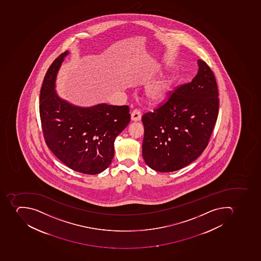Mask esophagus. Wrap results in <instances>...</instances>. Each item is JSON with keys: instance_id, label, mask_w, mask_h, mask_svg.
I'll use <instances>...</instances> for the list:
<instances>
[{"instance_id": "obj_1", "label": "esophagus", "mask_w": 261, "mask_h": 261, "mask_svg": "<svg viewBox=\"0 0 261 261\" xmlns=\"http://www.w3.org/2000/svg\"><path fill=\"white\" fill-rule=\"evenodd\" d=\"M141 113H140V110H138V109H135L132 113V120L134 121H139L141 120Z\"/></svg>"}]
</instances>
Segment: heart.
Segmentation results:
<instances>
[{"mask_svg": "<svg viewBox=\"0 0 261 261\" xmlns=\"http://www.w3.org/2000/svg\"><path fill=\"white\" fill-rule=\"evenodd\" d=\"M173 79L169 76L158 78L146 88L145 96L151 105H158L166 100L171 91Z\"/></svg>", "mask_w": 261, "mask_h": 261, "instance_id": "b5f03b06", "label": "heart"}]
</instances>
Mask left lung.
Returning a JSON list of instances; mask_svg holds the SVG:
<instances>
[{
    "mask_svg": "<svg viewBox=\"0 0 261 261\" xmlns=\"http://www.w3.org/2000/svg\"><path fill=\"white\" fill-rule=\"evenodd\" d=\"M191 82L171 93L164 105L142 117V155L159 172H172L195 161L209 143L219 111V92L213 72L197 60Z\"/></svg>",
    "mask_w": 261,
    "mask_h": 261,
    "instance_id": "8db88e82",
    "label": "left lung"
}]
</instances>
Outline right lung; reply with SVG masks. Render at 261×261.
Returning a JSON list of instances; mask_svg holds the SVG:
<instances>
[{
    "label": "right lung",
    "instance_id": "right-lung-1",
    "mask_svg": "<svg viewBox=\"0 0 261 261\" xmlns=\"http://www.w3.org/2000/svg\"><path fill=\"white\" fill-rule=\"evenodd\" d=\"M68 52L49 66L40 94V117L44 139L56 158L77 172L96 175L111 164L114 140L130 120L128 106L99 103L78 107L57 95L58 71Z\"/></svg>",
    "mask_w": 261,
    "mask_h": 261
}]
</instances>
